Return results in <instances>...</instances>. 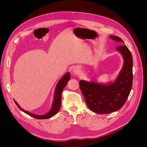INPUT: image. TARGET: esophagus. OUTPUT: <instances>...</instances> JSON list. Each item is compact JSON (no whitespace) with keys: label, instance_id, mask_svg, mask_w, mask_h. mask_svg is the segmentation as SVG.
Returning a JSON list of instances; mask_svg holds the SVG:
<instances>
[{"label":"esophagus","instance_id":"esophagus-1","mask_svg":"<svg viewBox=\"0 0 147 147\" xmlns=\"http://www.w3.org/2000/svg\"><path fill=\"white\" fill-rule=\"evenodd\" d=\"M80 73V68L78 67H74L73 68V73L75 75H79Z\"/></svg>","mask_w":147,"mask_h":147}]
</instances>
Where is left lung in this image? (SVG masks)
<instances>
[{"mask_svg": "<svg viewBox=\"0 0 147 147\" xmlns=\"http://www.w3.org/2000/svg\"><path fill=\"white\" fill-rule=\"evenodd\" d=\"M112 40L124 43L116 36H110ZM116 51L122 55L123 65L113 82L99 83L96 81H80V88L89 109L98 114H109L120 109L129 95L133 82V59L131 52L125 45H120Z\"/></svg>", "mask_w": 147, "mask_h": 147, "instance_id": "8db88e82", "label": "left lung"}]
</instances>
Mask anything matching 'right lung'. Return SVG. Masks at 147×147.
<instances>
[{
	"label": "right lung",
	"mask_w": 147,
	"mask_h": 147,
	"mask_svg": "<svg viewBox=\"0 0 147 147\" xmlns=\"http://www.w3.org/2000/svg\"><path fill=\"white\" fill-rule=\"evenodd\" d=\"M69 79H70V73L68 72L62 77V78L60 79V80L58 81L55 89V92H54V98H53V101L52 102V107L51 110H49V111L46 114H45L43 115H37L35 114L31 113L27 111L23 110L21 107H20L19 104L15 101V100H14V102L22 111L24 112L27 114L30 115V116H32L34 118H36L37 119H46L51 118L53 117V115H55L59 110L61 105L62 92H63L64 87L67 85L68 82L69 80Z\"/></svg>",
	"instance_id": "1"
}]
</instances>
